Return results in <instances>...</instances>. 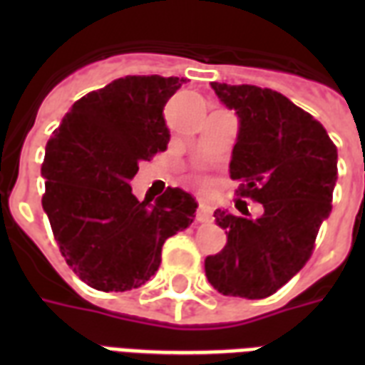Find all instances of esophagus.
<instances>
[{
  "label": "esophagus",
  "instance_id": "esophagus-1",
  "mask_svg": "<svg viewBox=\"0 0 365 365\" xmlns=\"http://www.w3.org/2000/svg\"><path fill=\"white\" fill-rule=\"evenodd\" d=\"M212 212H214V208H212L210 202L199 200V208H197V220H199V222H210Z\"/></svg>",
  "mask_w": 365,
  "mask_h": 365
}]
</instances>
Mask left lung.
I'll use <instances>...</instances> for the list:
<instances>
[{
  "label": "left lung",
  "mask_w": 365,
  "mask_h": 365,
  "mask_svg": "<svg viewBox=\"0 0 365 365\" xmlns=\"http://www.w3.org/2000/svg\"><path fill=\"white\" fill-rule=\"evenodd\" d=\"M239 117L229 174L240 197L263 205L259 217L214 212L227 244L205 259L208 282L223 295L263 299L303 269L331 212L337 148L320 123L284 94L254 85L212 83ZM240 202V200H237Z\"/></svg>",
  "instance_id": "obj_1"
}]
</instances>
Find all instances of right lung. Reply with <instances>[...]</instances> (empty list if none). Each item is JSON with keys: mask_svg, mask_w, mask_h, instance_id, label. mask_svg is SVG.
<instances>
[{"mask_svg": "<svg viewBox=\"0 0 365 365\" xmlns=\"http://www.w3.org/2000/svg\"><path fill=\"white\" fill-rule=\"evenodd\" d=\"M185 79L126 76L71 106L45 149L43 210L66 263L91 288H140L160 265L168 237L187 229L197 202L180 187L140 200L138 165L170 140L166 102Z\"/></svg>", "mask_w": 365, "mask_h": 365, "instance_id": "1", "label": "right lung"}]
</instances>
